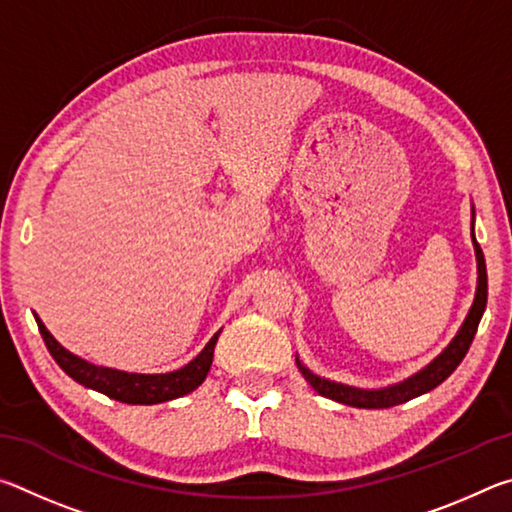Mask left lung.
Returning a JSON list of instances; mask_svg holds the SVG:
<instances>
[{"instance_id": "left-lung-1", "label": "left lung", "mask_w": 512, "mask_h": 512, "mask_svg": "<svg viewBox=\"0 0 512 512\" xmlns=\"http://www.w3.org/2000/svg\"><path fill=\"white\" fill-rule=\"evenodd\" d=\"M472 244L476 253V271H479V280H476V296L470 307V314H467L465 323L461 325V329H458V334L454 336L452 343H449L447 348L429 363V366H424L420 372H415L413 377L400 381V384L377 388V391H366V388L336 384V381L318 377L309 368L302 366L300 359L296 357L302 377L309 381L311 388L323 397H329V400L348 404V406H357V409H391V406L409 402L413 397H420L424 393L433 391L438 384H443V381L458 368V363L463 361L467 350H470L476 327H479V320L485 311V302H488V273H485L483 250L474 237V210H472Z\"/></svg>"}]
</instances>
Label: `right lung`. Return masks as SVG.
<instances>
[{
  "label": "right lung",
  "instance_id": "right-lung-1",
  "mask_svg": "<svg viewBox=\"0 0 512 512\" xmlns=\"http://www.w3.org/2000/svg\"><path fill=\"white\" fill-rule=\"evenodd\" d=\"M36 323L42 339H45L47 350L51 352V357H54V361L67 372L69 377L79 381V384H83L85 388H92V391L108 395L110 400H117L124 404H160V402L176 400V397H183L187 393L196 391V388L205 381L207 372H210L214 345L221 334L216 332L212 339L207 341L201 354L189 361L185 368L164 372V375H137V372L94 366V363L76 357V354L65 350L63 345L49 334V329L38 316H36Z\"/></svg>",
  "mask_w": 512,
  "mask_h": 512
}]
</instances>
